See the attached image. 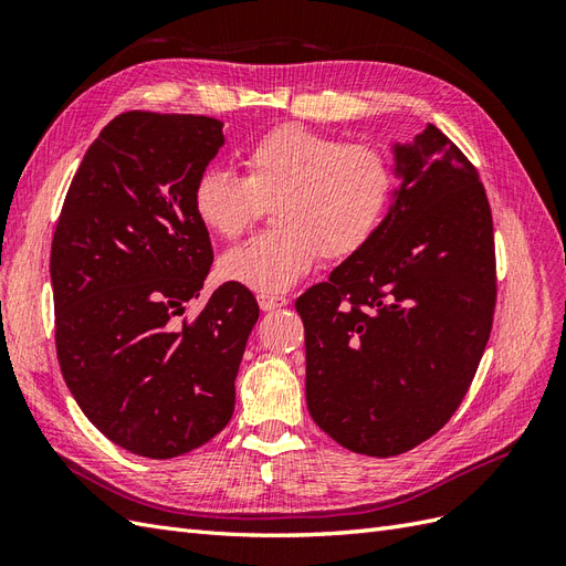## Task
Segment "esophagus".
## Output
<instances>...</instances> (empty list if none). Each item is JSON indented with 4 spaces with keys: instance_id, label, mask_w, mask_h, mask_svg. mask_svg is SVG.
Instances as JSON below:
<instances>
[{
    "instance_id": "esophagus-1",
    "label": "esophagus",
    "mask_w": 566,
    "mask_h": 566,
    "mask_svg": "<svg viewBox=\"0 0 566 566\" xmlns=\"http://www.w3.org/2000/svg\"><path fill=\"white\" fill-rule=\"evenodd\" d=\"M256 302H260V310H262V312L281 310V306L287 304V300H285L283 295H260V297H256Z\"/></svg>"
}]
</instances>
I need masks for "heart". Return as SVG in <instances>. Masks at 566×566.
Returning a JSON list of instances; mask_svg holds the SVG:
<instances>
[{
  "instance_id": "1",
  "label": "heart",
  "mask_w": 566,
  "mask_h": 566,
  "mask_svg": "<svg viewBox=\"0 0 566 566\" xmlns=\"http://www.w3.org/2000/svg\"><path fill=\"white\" fill-rule=\"evenodd\" d=\"M245 177L208 169L193 188V210L210 233L233 241L262 205L273 231L221 260V276L262 295L295 285L318 256L342 262L378 233L394 191V167L373 144H345L302 125H283L256 139L241 158Z\"/></svg>"
}]
</instances>
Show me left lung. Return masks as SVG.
<instances>
[{"label":"left lung","instance_id":"8db88e82","mask_svg":"<svg viewBox=\"0 0 566 566\" xmlns=\"http://www.w3.org/2000/svg\"><path fill=\"white\" fill-rule=\"evenodd\" d=\"M394 163L401 184L378 233L295 302L314 422L375 458L451 420L495 306L493 221L474 165L434 125L394 144Z\"/></svg>","mask_w":566,"mask_h":566}]
</instances>
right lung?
<instances>
[{
  "instance_id": "add662e5",
  "label": "right lung",
  "mask_w": 566,
  "mask_h": 566,
  "mask_svg": "<svg viewBox=\"0 0 566 566\" xmlns=\"http://www.w3.org/2000/svg\"><path fill=\"white\" fill-rule=\"evenodd\" d=\"M205 115L129 111L101 129L51 241L56 354L82 413L113 443L167 460L227 427L260 306L219 285L181 318L212 266L193 188L224 146Z\"/></svg>"
}]
</instances>
